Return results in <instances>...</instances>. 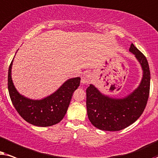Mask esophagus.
I'll list each match as a JSON object with an SVG mask.
<instances>
[{"instance_id": "esophagus-1", "label": "esophagus", "mask_w": 158, "mask_h": 158, "mask_svg": "<svg viewBox=\"0 0 158 158\" xmlns=\"http://www.w3.org/2000/svg\"><path fill=\"white\" fill-rule=\"evenodd\" d=\"M92 74L89 72H85L81 77V82L82 84H88L92 81Z\"/></svg>"}]
</instances>
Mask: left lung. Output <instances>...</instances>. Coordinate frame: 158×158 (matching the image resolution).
I'll use <instances>...</instances> for the list:
<instances>
[{
    "label": "left lung",
    "mask_w": 158,
    "mask_h": 158,
    "mask_svg": "<svg viewBox=\"0 0 158 158\" xmlns=\"http://www.w3.org/2000/svg\"><path fill=\"white\" fill-rule=\"evenodd\" d=\"M129 52L134 55L142 70L139 85L123 98H113L102 93L93 85L87 92V115L92 124L103 131H120L134 123L142 114L149 98L150 71L145 56L131 44Z\"/></svg>",
    "instance_id": "left-lung-1"
}]
</instances>
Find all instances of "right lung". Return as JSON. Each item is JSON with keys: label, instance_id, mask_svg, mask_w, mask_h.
Segmentation results:
<instances>
[{"label": "right lung", "instance_id": "add662e5", "mask_svg": "<svg viewBox=\"0 0 158 158\" xmlns=\"http://www.w3.org/2000/svg\"><path fill=\"white\" fill-rule=\"evenodd\" d=\"M13 62L14 59L8 69V89L12 103L19 114L27 122L37 127H47L59 123L66 115L72 94L79 86L81 78L67 79L53 93L40 100H33L22 95L16 89L11 77Z\"/></svg>", "mask_w": 158, "mask_h": 158}]
</instances>
